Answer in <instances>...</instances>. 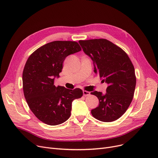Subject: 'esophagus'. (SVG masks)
I'll return each mask as SVG.
<instances>
[{"label": "esophagus", "mask_w": 158, "mask_h": 158, "mask_svg": "<svg viewBox=\"0 0 158 158\" xmlns=\"http://www.w3.org/2000/svg\"><path fill=\"white\" fill-rule=\"evenodd\" d=\"M90 95V92H88V91H86V90H84L83 91V95L86 97V96H88Z\"/></svg>", "instance_id": "1"}]
</instances>
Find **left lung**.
Wrapping results in <instances>:
<instances>
[{
	"instance_id": "1",
	"label": "left lung",
	"mask_w": 158,
	"mask_h": 158,
	"mask_svg": "<svg viewBox=\"0 0 158 158\" xmlns=\"http://www.w3.org/2000/svg\"><path fill=\"white\" fill-rule=\"evenodd\" d=\"M79 42L94 61L95 73L108 84L104 95L97 91L91 92L99 101L98 106L91 113L102 122L117 120L125 113L133 98L136 82L134 66L125 51L106 39Z\"/></svg>"
}]
</instances>
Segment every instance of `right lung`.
Returning a JSON list of instances; mask_svg holds the SVG:
<instances>
[{
  "label": "right lung",
  "instance_id": "obj_1",
  "mask_svg": "<svg viewBox=\"0 0 158 158\" xmlns=\"http://www.w3.org/2000/svg\"><path fill=\"white\" fill-rule=\"evenodd\" d=\"M81 51L76 41H54L36 49L27 59L22 73L24 97L40 121L56 126L70 117L72 102L81 98L80 88L66 89L54 85L68 56Z\"/></svg>",
  "mask_w": 158,
  "mask_h": 158
}]
</instances>
